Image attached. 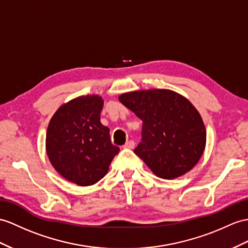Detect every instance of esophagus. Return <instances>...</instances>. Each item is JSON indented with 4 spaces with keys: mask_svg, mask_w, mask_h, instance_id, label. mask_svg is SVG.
<instances>
[{
    "mask_svg": "<svg viewBox=\"0 0 248 248\" xmlns=\"http://www.w3.org/2000/svg\"><path fill=\"white\" fill-rule=\"evenodd\" d=\"M124 148H129V149H132L135 147V142L132 140H129L128 142H126V144L123 146Z\"/></svg>",
    "mask_w": 248,
    "mask_h": 248,
    "instance_id": "obj_1",
    "label": "esophagus"
}]
</instances>
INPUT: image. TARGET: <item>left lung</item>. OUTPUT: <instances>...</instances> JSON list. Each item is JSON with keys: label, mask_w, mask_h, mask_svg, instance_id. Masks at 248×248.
Wrapping results in <instances>:
<instances>
[{"label": "left lung", "mask_w": 248, "mask_h": 248, "mask_svg": "<svg viewBox=\"0 0 248 248\" xmlns=\"http://www.w3.org/2000/svg\"><path fill=\"white\" fill-rule=\"evenodd\" d=\"M119 100L143 121L135 154L156 177L176 179L197 165L206 145V129L189 100L170 89L136 90Z\"/></svg>", "instance_id": "obj_1"}]
</instances>
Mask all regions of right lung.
<instances>
[{"label": "right lung", "instance_id": "obj_1", "mask_svg": "<svg viewBox=\"0 0 248 248\" xmlns=\"http://www.w3.org/2000/svg\"><path fill=\"white\" fill-rule=\"evenodd\" d=\"M104 101L98 94L78 96L58 108L48 124L46 153L61 176L78 186L104 178L120 148L100 116Z\"/></svg>", "mask_w": 248, "mask_h": 248}]
</instances>
